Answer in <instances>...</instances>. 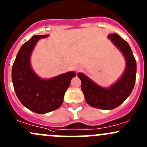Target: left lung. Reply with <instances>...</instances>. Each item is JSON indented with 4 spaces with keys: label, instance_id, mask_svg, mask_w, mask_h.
<instances>
[{
    "label": "left lung",
    "instance_id": "1",
    "mask_svg": "<svg viewBox=\"0 0 147 147\" xmlns=\"http://www.w3.org/2000/svg\"><path fill=\"white\" fill-rule=\"evenodd\" d=\"M113 43L121 50L125 57L127 65L124 75L110 88H102L90 80L82 73H78L81 88L86 102L93 107L101 109H112L125 101L132 92L136 81L137 64L132 51L127 41L117 34L109 36Z\"/></svg>",
    "mask_w": 147,
    "mask_h": 147
}]
</instances>
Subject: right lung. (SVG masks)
<instances>
[{
  "label": "right lung",
  "instance_id": "1",
  "mask_svg": "<svg viewBox=\"0 0 147 147\" xmlns=\"http://www.w3.org/2000/svg\"><path fill=\"white\" fill-rule=\"evenodd\" d=\"M47 35H34L21 46L12 67V81L18 98L23 106L38 114H45L58 109L74 72L62 74L50 80L38 78L31 69L30 57L36 42Z\"/></svg>",
  "mask_w": 147,
  "mask_h": 147
}]
</instances>
